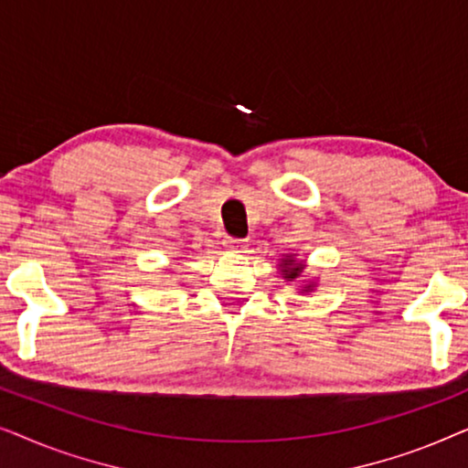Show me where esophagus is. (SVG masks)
<instances>
[{"label":"esophagus","instance_id":"1","mask_svg":"<svg viewBox=\"0 0 468 468\" xmlns=\"http://www.w3.org/2000/svg\"><path fill=\"white\" fill-rule=\"evenodd\" d=\"M226 247L229 249V251H234V253H245L247 240H240V239H226Z\"/></svg>","mask_w":468,"mask_h":468}]
</instances>
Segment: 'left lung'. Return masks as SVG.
Here are the masks:
<instances>
[{"instance_id": "left-lung-1", "label": "left lung", "mask_w": 468, "mask_h": 468, "mask_svg": "<svg viewBox=\"0 0 468 468\" xmlns=\"http://www.w3.org/2000/svg\"><path fill=\"white\" fill-rule=\"evenodd\" d=\"M306 264L303 260L296 258V253H285L283 258L279 260V272L281 277H283L285 283H293V281H298L300 277H303ZM304 285H300L298 290L300 293H311L315 292L317 287V281H303Z\"/></svg>"}]
</instances>
